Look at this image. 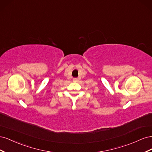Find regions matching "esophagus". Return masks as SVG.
<instances>
[{"instance_id":"34e87169","label":"esophagus","mask_w":152,"mask_h":152,"mask_svg":"<svg viewBox=\"0 0 152 152\" xmlns=\"http://www.w3.org/2000/svg\"><path fill=\"white\" fill-rule=\"evenodd\" d=\"M73 82H77L78 79H77V78H74V79H73Z\"/></svg>"}]
</instances>
